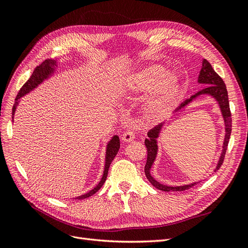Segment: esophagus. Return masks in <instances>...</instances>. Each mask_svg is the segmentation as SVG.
<instances>
[{
	"instance_id": "1",
	"label": "esophagus",
	"mask_w": 248,
	"mask_h": 248,
	"mask_svg": "<svg viewBox=\"0 0 248 248\" xmlns=\"http://www.w3.org/2000/svg\"><path fill=\"white\" fill-rule=\"evenodd\" d=\"M134 137H136V133H134L133 130L129 129V130H127V131H125L123 133L122 140L124 142H130V141H132L134 140Z\"/></svg>"
}]
</instances>
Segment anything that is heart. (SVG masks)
Masks as SVG:
<instances>
[{"label":"heart","instance_id":"1","mask_svg":"<svg viewBox=\"0 0 248 248\" xmlns=\"http://www.w3.org/2000/svg\"><path fill=\"white\" fill-rule=\"evenodd\" d=\"M182 88V79L176 71H168L161 64H149L129 74L124 80V89L129 93L152 90L147 101L148 112L159 117L175 101Z\"/></svg>","mask_w":248,"mask_h":248}]
</instances>
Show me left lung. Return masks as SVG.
<instances>
[{"mask_svg": "<svg viewBox=\"0 0 248 248\" xmlns=\"http://www.w3.org/2000/svg\"><path fill=\"white\" fill-rule=\"evenodd\" d=\"M198 82L201 85L206 86V87L204 89H202L201 91H199L198 93L192 95L189 99H186L183 103H181V106H180L176 109V114L178 111L181 110L182 108H184L185 107L188 106V104L191 103L193 100L198 99L200 96L209 95V96L213 97V98L217 101V103H218L221 115L223 118L224 131H226V133H224V140H223L221 154L219 156L218 162H217V166L214 170V171H216L219 170V168L221 167V164L223 162L224 155H226V152H227L229 140H230L231 132H232V116H231V110H230L228 91H227L226 84L223 82L222 78L214 71L211 64H210L205 59L202 60V69L200 71ZM162 126H163V124H159L158 126H155L153 129H151L148 132V139L145 140V145L147 147V152H148L147 162L145 166L146 177L150 181V183H151L155 187V188L162 190V191H168V192L169 191H183L186 189H189L190 187L200 183V181L189 183L186 185H181V186H169L166 184H161L160 182L157 181V180H155L151 175V169H152L153 163L156 159L157 152H158L157 139L159 138Z\"/></svg>", "mask_w": 248, "mask_h": 248, "instance_id": "1", "label": "left lung"}]
</instances>
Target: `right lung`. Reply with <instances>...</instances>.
I'll list each match as a JSON object with an SVG mask.
<instances>
[{
	"instance_id": "1",
	"label": "right lung",
	"mask_w": 248,
	"mask_h": 248,
	"mask_svg": "<svg viewBox=\"0 0 248 248\" xmlns=\"http://www.w3.org/2000/svg\"><path fill=\"white\" fill-rule=\"evenodd\" d=\"M58 66L57 64V60H46L44 61L41 65L37 66L35 70L33 71L31 78H30L26 84L22 86L19 90V92L16 98V102L13 104L12 108V121H13V117H14V112L16 110V108L18 106V103L20 101L21 97H24L25 95H27L28 93H30L31 91H33L34 89H36L39 85H41L42 82L49 78V77H51L54 72L56 71V67ZM120 149V139L118 136H114L111 138V140L108 142L107 145V152H106V166H104V170H103V175L102 178L100 180V182L97 184L92 190H90L89 192L82 194V196H79L77 198V200H84L87 199L89 197L93 196L94 193H96L98 191L102 185L104 184L108 177V169L110 163L112 161V159L115 158V156L117 155L118 151Z\"/></svg>"
}]
</instances>
